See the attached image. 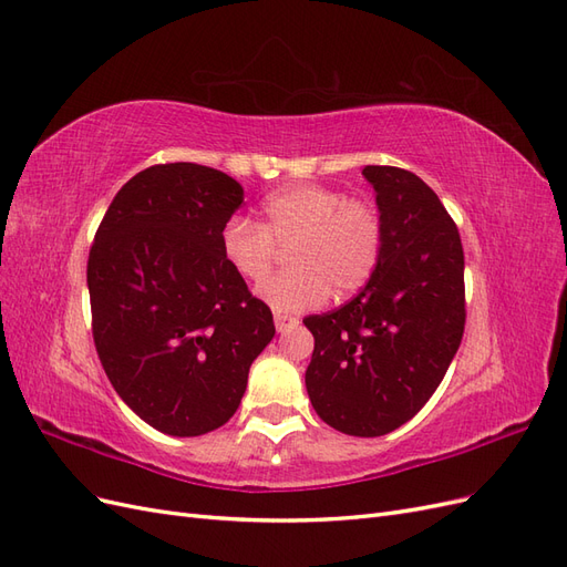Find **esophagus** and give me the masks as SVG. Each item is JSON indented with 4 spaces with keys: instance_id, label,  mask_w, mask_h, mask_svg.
<instances>
[{
    "instance_id": "1",
    "label": "esophagus",
    "mask_w": 567,
    "mask_h": 567,
    "mask_svg": "<svg viewBox=\"0 0 567 567\" xmlns=\"http://www.w3.org/2000/svg\"><path fill=\"white\" fill-rule=\"evenodd\" d=\"M274 323H277V331L279 333H286L288 329H293V326H298V319L277 312V315H274Z\"/></svg>"
}]
</instances>
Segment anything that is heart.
I'll return each instance as SVG.
<instances>
[{"label": "heart", "instance_id": "1", "mask_svg": "<svg viewBox=\"0 0 567 567\" xmlns=\"http://www.w3.org/2000/svg\"><path fill=\"white\" fill-rule=\"evenodd\" d=\"M262 225L234 215L219 234L221 257L248 281H262L288 246L293 269L265 281L257 293L279 312H302L336 293L362 288L379 267L383 219L373 203L321 184H293L262 200Z\"/></svg>", "mask_w": 567, "mask_h": 567}]
</instances>
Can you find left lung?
<instances>
[{
    "instance_id": "left-lung-1",
    "label": "left lung",
    "mask_w": 567,
    "mask_h": 567,
    "mask_svg": "<svg viewBox=\"0 0 567 567\" xmlns=\"http://www.w3.org/2000/svg\"><path fill=\"white\" fill-rule=\"evenodd\" d=\"M383 219L381 260L333 312L302 319L315 336L305 371L321 421L354 437L392 433L442 383L466 323L461 236L437 194L402 167L367 165Z\"/></svg>"
}]
</instances>
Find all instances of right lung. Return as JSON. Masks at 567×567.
<instances>
[{"instance_id": "1", "label": "right lung", "mask_w": 567, "mask_h": 567, "mask_svg": "<svg viewBox=\"0 0 567 567\" xmlns=\"http://www.w3.org/2000/svg\"><path fill=\"white\" fill-rule=\"evenodd\" d=\"M244 186L196 163L134 175L101 219L87 262L94 346L136 416L175 437L225 425L274 338L271 310L221 257Z\"/></svg>"}]
</instances>
